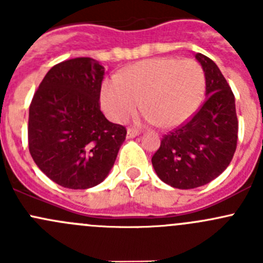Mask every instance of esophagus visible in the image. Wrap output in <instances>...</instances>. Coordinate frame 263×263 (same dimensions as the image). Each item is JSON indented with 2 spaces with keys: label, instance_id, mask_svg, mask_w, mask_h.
<instances>
[{
  "label": "esophagus",
  "instance_id": "34e87169",
  "mask_svg": "<svg viewBox=\"0 0 263 263\" xmlns=\"http://www.w3.org/2000/svg\"><path fill=\"white\" fill-rule=\"evenodd\" d=\"M140 132L137 131V129H134V128H128L127 129V139H134V137L139 136Z\"/></svg>",
  "mask_w": 263,
  "mask_h": 263
}]
</instances>
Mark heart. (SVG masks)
I'll list each match as a JSON object with an SVG mask.
<instances>
[{"mask_svg": "<svg viewBox=\"0 0 263 263\" xmlns=\"http://www.w3.org/2000/svg\"><path fill=\"white\" fill-rule=\"evenodd\" d=\"M203 92L205 73L197 62L160 57L131 66L119 79L105 80L100 104L112 121L123 122L136 112L141 100L148 121L172 128L195 115Z\"/></svg>", "mask_w": 263, "mask_h": 263, "instance_id": "b5f03b06", "label": "heart"}]
</instances>
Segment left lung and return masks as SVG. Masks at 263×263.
<instances>
[{"label": "left lung", "instance_id": "obj_1", "mask_svg": "<svg viewBox=\"0 0 263 263\" xmlns=\"http://www.w3.org/2000/svg\"><path fill=\"white\" fill-rule=\"evenodd\" d=\"M206 81V100L197 113L161 140L151 158L159 178L179 190L205 185L219 177L237 148L235 99L213 60L196 53Z\"/></svg>", "mask_w": 263, "mask_h": 263}]
</instances>
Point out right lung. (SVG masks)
<instances>
[{"instance_id":"1","label":"right lung","mask_w":263,"mask_h":263,"mask_svg":"<svg viewBox=\"0 0 263 263\" xmlns=\"http://www.w3.org/2000/svg\"><path fill=\"white\" fill-rule=\"evenodd\" d=\"M104 67L89 57L53 66L29 108V151L57 184L87 190L107 178L126 128L100 110Z\"/></svg>"}]
</instances>
